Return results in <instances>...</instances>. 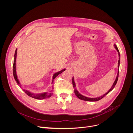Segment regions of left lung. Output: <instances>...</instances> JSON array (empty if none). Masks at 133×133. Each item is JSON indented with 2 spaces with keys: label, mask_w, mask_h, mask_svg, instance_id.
<instances>
[{
  "label": "left lung",
  "mask_w": 133,
  "mask_h": 133,
  "mask_svg": "<svg viewBox=\"0 0 133 133\" xmlns=\"http://www.w3.org/2000/svg\"><path fill=\"white\" fill-rule=\"evenodd\" d=\"M115 49L117 50L118 52V54H119V61H118V69H119V67H120V52H119V51L118 50V47L117 46V45L115 44ZM119 71L118 70V74H117V78L116 79V80L115 81L112 87L111 88V89L108 91V92H107L106 94H105L104 95H103V96H100V97H97V98H89V97H85L84 96H83L81 94H80L78 91L77 90V89L76 88V84L75 83V81H74V78H72V85H73V87L74 88V92H75V95H76V96L79 98L80 99H81V100H83V101H89V102H96V101H99L100 99H102L103 97H104L107 94H108L110 91H111L114 88H115V85H116L117 83V81H118V77H119Z\"/></svg>",
  "instance_id": "obj_1"
}]
</instances>
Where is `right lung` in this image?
<instances>
[{"instance_id":"add662e5","label":"right lung","mask_w":133,"mask_h":133,"mask_svg":"<svg viewBox=\"0 0 133 133\" xmlns=\"http://www.w3.org/2000/svg\"><path fill=\"white\" fill-rule=\"evenodd\" d=\"M16 52H17V49H16L15 50V54H14V62H13V76H14V79L16 81V82H17V84L19 86V87L21 88V85L19 82V81L17 79V75H16ZM65 70V69H63L61 71H59L55 74H54L53 76V79H54L58 75H59L60 74H61L62 72H63V71H64ZM53 80H52V84L53 83ZM52 89H53V87L52 88ZM23 91L29 96L32 97V98H35V99H44V98H48V97H50L52 94H53V92H52V91L53 90H51L50 91V92L49 93H47V92H45V93H41V94H35L34 93H32L30 92H29L27 90H23Z\"/></svg>"}]
</instances>
